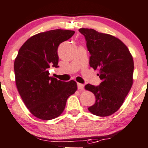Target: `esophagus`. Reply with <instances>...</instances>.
Instances as JSON below:
<instances>
[{
	"label": "esophagus",
	"instance_id": "esophagus-1",
	"mask_svg": "<svg viewBox=\"0 0 148 148\" xmlns=\"http://www.w3.org/2000/svg\"><path fill=\"white\" fill-rule=\"evenodd\" d=\"M84 88V85L81 83H77V89L79 90H82Z\"/></svg>",
	"mask_w": 148,
	"mask_h": 148
}]
</instances>
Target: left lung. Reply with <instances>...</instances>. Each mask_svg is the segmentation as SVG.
<instances>
[{
	"instance_id": "1",
	"label": "left lung",
	"mask_w": 148,
	"mask_h": 148,
	"mask_svg": "<svg viewBox=\"0 0 148 148\" xmlns=\"http://www.w3.org/2000/svg\"><path fill=\"white\" fill-rule=\"evenodd\" d=\"M79 32L86 39L91 55L90 67L99 71L101 80L99 86L85 85V90L96 97L95 104L88 110L98 116H108L120 109L133 85V56L124 43L114 36L87 28Z\"/></svg>"
}]
</instances>
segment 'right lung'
<instances>
[{"mask_svg":"<svg viewBox=\"0 0 148 148\" xmlns=\"http://www.w3.org/2000/svg\"><path fill=\"white\" fill-rule=\"evenodd\" d=\"M73 30L54 29L31 36L19 49L14 62L19 94L32 115L42 120L59 116L68 98L77 90L75 81L63 82L49 76L58 68V47L74 34Z\"/></svg>","mask_w":148,"mask_h":148,"instance_id":"add662e5","label":"right lung"}]
</instances>
